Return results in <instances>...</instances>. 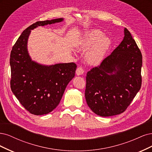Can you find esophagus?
<instances>
[{
	"instance_id": "1",
	"label": "esophagus",
	"mask_w": 152,
	"mask_h": 152,
	"mask_svg": "<svg viewBox=\"0 0 152 152\" xmlns=\"http://www.w3.org/2000/svg\"><path fill=\"white\" fill-rule=\"evenodd\" d=\"M76 73L77 76L81 75L83 74V73H84V69H83V67H77L76 69Z\"/></svg>"
}]
</instances>
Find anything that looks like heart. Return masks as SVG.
<instances>
[{"mask_svg": "<svg viewBox=\"0 0 152 152\" xmlns=\"http://www.w3.org/2000/svg\"><path fill=\"white\" fill-rule=\"evenodd\" d=\"M110 43V38L104 36V33L97 29H93L85 33L78 47L88 48L92 46L87 53V58L90 62L95 64L103 59Z\"/></svg>", "mask_w": 152, "mask_h": 152, "instance_id": "1", "label": "heart"}]
</instances>
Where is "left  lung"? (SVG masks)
I'll use <instances>...</instances> for the list:
<instances>
[{"mask_svg": "<svg viewBox=\"0 0 152 152\" xmlns=\"http://www.w3.org/2000/svg\"><path fill=\"white\" fill-rule=\"evenodd\" d=\"M141 52L124 28L119 45L87 72L85 95L91 110L102 117L124 112L141 88Z\"/></svg>", "mask_w": 152, "mask_h": 152, "instance_id": "8db88e82", "label": "left lung"}]
</instances>
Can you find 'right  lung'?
Returning a JSON list of instances; mask_svg holds the SVG:
<instances>
[{
    "label": "right lung",
    "instance_id": "obj_1",
    "mask_svg": "<svg viewBox=\"0 0 152 152\" xmlns=\"http://www.w3.org/2000/svg\"><path fill=\"white\" fill-rule=\"evenodd\" d=\"M63 18L37 21L24 30L12 47L10 56L11 88L30 113L45 115L59 104L68 83L75 77L74 62L43 66L31 61L27 50L31 30L61 22Z\"/></svg>",
    "mask_w": 152,
    "mask_h": 152
}]
</instances>
